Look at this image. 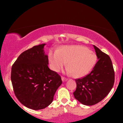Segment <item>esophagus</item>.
I'll return each mask as SVG.
<instances>
[{
  "label": "esophagus",
  "mask_w": 123,
  "mask_h": 123,
  "mask_svg": "<svg viewBox=\"0 0 123 123\" xmlns=\"http://www.w3.org/2000/svg\"><path fill=\"white\" fill-rule=\"evenodd\" d=\"M61 79H62V82H65V81H66V80H67V79L65 78V77H61Z\"/></svg>",
  "instance_id": "obj_1"
}]
</instances>
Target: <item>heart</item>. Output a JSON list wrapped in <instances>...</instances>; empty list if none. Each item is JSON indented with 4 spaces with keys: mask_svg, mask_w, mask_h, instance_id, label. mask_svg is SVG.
<instances>
[{
    "mask_svg": "<svg viewBox=\"0 0 123 123\" xmlns=\"http://www.w3.org/2000/svg\"><path fill=\"white\" fill-rule=\"evenodd\" d=\"M50 66L58 72L66 65V73L74 78H80L88 74L97 62V55L92 51L82 46H65L58 51L49 55Z\"/></svg>",
    "mask_w": 123,
    "mask_h": 123,
    "instance_id": "b5f03b06",
    "label": "heart"
}]
</instances>
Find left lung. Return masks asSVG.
<instances>
[{
	"instance_id": "8db88e82",
	"label": "left lung",
	"mask_w": 123,
	"mask_h": 123,
	"mask_svg": "<svg viewBox=\"0 0 123 123\" xmlns=\"http://www.w3.org/2000/svg\"><path fill=\"white\" fill-rule=\"evenodd\" d=\"M98 61L90 74L76 79L75 99L84 105L92 106L108 95L115 82V72L108 55L93 45Z\"/></svg>"
}]
</instances>
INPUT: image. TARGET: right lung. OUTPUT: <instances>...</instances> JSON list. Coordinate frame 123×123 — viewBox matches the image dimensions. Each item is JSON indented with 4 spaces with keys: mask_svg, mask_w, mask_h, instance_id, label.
Listing matches in <instances>:
<instances>
[{
    "mask_svg": "<svg viewBox=\"0 0 123 123\" xmlns=\"http://www.w3.org/2000/svg\"><path fill=\"white\" fill-rule=\"evenodd\" d=\"M45 46L44 43L25 51L12 68L11 80L15 96L22 105L33 110L50 105L62 83L60 76L48 66Z\"/></svg>",
    "mask_w": 123,
    "mask_h": 123,
    "instance_id": "obj_1",
    "label": "right lung"
}]
</instances>
